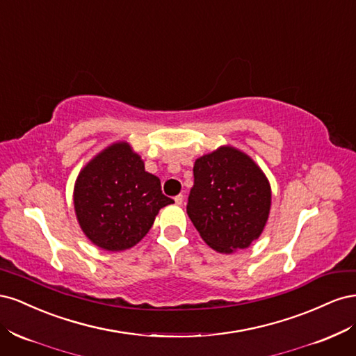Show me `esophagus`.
Wrapping results in <instances>:
<instances>
[{
  "mask_svg": "<svg viewBox=\"0 0 356 356\" xmlns=\"http://www.w3.org/2000/svg\"><path fill=\"white\" fill-rule=\"evenodd\" d=\"M174 200H175V203H177V204H182V202H184V196H182V195H178V196H175V197H174Z\"/></svg>",
  "mask_w": 356,
  "mask_h": 356,
  "instance_id": "esophagus-1",
  "label": "esophagus"
}]
</instances>
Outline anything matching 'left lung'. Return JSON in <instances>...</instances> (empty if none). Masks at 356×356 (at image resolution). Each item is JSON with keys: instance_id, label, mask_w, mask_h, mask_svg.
Returning <instances> with one entry per match:
<instances>
[{"instance_id": "left-lung-1", "label": "left lung", "mask_w": 356, "mask_h": 356, "mask_svg": "<svg viewBox=\"0 0 356 356\" xmlns=\"http://www.w3.org/2000/svg\"><path fill=\"white\" fill-rule=\"evenodd\" d=\"M187 213L212 250H245L261 234L272 193L261 169L232 147L196 160Z\"/></svg>"}]
</instances>
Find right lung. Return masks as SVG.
Masks as SVG:
<instances>
[{
	"label": "right lung",
	"mask_w": 356,
	"mask_h": 356,
	"mask_svg": "<svg viewBox=\"0 0 356 356\" xmlns=\"http://www.w3.org/2000/svg\"><path fill=\"white\" fill-rule=\"evenodd\" d=\"M174 203L161 193L160 179L126 143L96 156L77 178L75 213L84 234L102 250L123 251L152 229L160 208Z\"/></svg>",
	"instance_id": "right-lung-1"
}]
</instances>
